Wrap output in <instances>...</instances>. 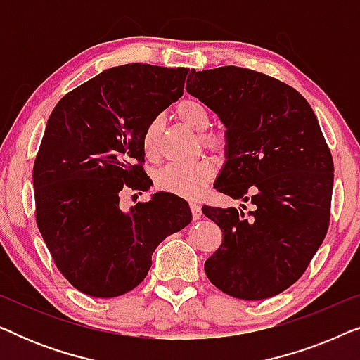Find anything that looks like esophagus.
Returning <instances> with one entry per match:
<instances>
[{
  "mask_svg": "<svg viewBox=\"0 0 360 360\" xmlns=\"http://www.w3.org/2000/svg\"><path fill=\"white\" fill-rule=\"evenodd\" d=\"M190 210H191V216H193V219H200L201 218V206L198 203L191 201Z\"/></svg>",
  "mask_w": 360,
  "mask_h": 360,
  "instance_id": "obj_1",
  "label": "esophagus"
}]
</instances>
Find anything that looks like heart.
Instances as JSON below:
<instances>
[{"instance_id":"1","label":"heart","mask_w":360,"mask_h":360,"mask_svg":"<svg viewBox=\"0 0 360 360\" xmlns=\"http://www.w3.org/2000/svg\"><path fill=\"white\" fill-rule=\"evenodd\" d=\"M176 117L200 134V142L205 149L216 154H223L228 147V137L221 131H208L211 126V112L203 101L196 98H185L175 108ZM162 121L154 117L142 132V149L147 157H154L159 146ZM214 176V164L208 157L193 162V164H170L157 172L155 184L160 190L169 193L195 198L206 184Z\"/></svg>"}]
</instances>
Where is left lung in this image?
Segmentation results:
<instances>
[{
  "label": "left lung",
  "mask_w": 360,
  "mask_h": 360,
  "mask_svg": "<svg viewBox=\"0 0 360 360\" xmlns=\"http://www.w3.org/2000/svg\"><path fill=\"white\" fill-rule=\"evenodd\" d=\"M186 91L226 126L214 188L254 205L201 208L223 231L206 277L234 298L275 297L302 277L329 228L334 165L321 127L295 88L249 68L191 70Z\"/></svg>",
  "instance_id": "8db88e82"
}]
</instances>
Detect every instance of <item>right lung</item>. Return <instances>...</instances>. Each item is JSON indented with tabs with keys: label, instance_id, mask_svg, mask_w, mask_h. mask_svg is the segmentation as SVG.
Listing matches in <instances>:
<instances>
[{
	"label": "right lung",
	"instance_id": "add662e5",
	"mask_svg": "<svg viewBox=\"0 0 360 360\" xmlns=\"http://www.w3.org/2000/svg\"><path fill=\"white\" fill-rule=\"evenodd\" d=\"M190 68L127 63L67 93L53 108L34 162L36 221L60 274L80 292L120 297L136 288L167 236L191 221L174 193L129 211L126 190H149L146 126L184 95Z\"/></svg>",
	"mask_w": 360,
	"mask_h": 360
}]
</instances>
